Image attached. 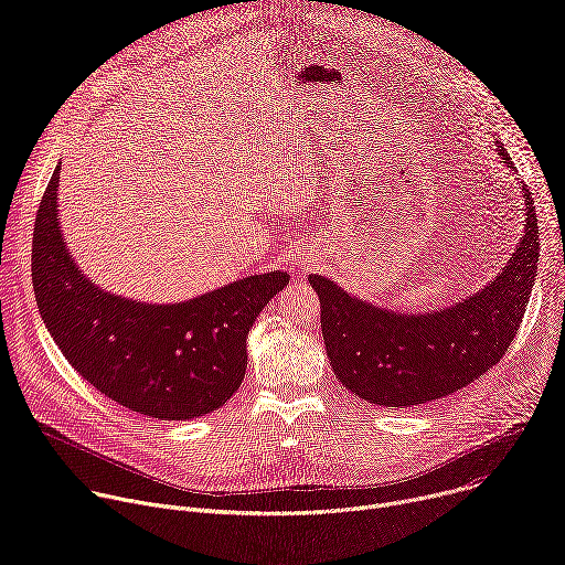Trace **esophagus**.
Wrapping results in <instances>:
<instances>
[{"label":"esophagus","instance_id":"34e87169","mask_svg":"<svg viewBox=\"0 0 565 565\" xmlns=\"http://www.w3.org/2000/svg\"><path fill=\"white\" fill-rule=\"evenodd\" d=\"M295 264L301 266V268H306V257H303L301 253H297V255H295Z\"/></svg>","mask_w":565,"mask_h":565}]
</instances>
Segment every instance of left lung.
<instances>
[{"label": "left lung", "instance_id": "1", "mask_svg": "<svg viewBox=\"0 0 565 565\" xmlns=\"http://www.w3.org/2000/svg\"><path fill=\"white\" fill-rule=\"evenodd\" d=\"M497 149L512 170L501 140ZM525 199L523 236L503 270L473 295L436 310L399 312L360 299L324 275H310L321 303V335L335 377L380 407H414L449 395L510 349L536 277L539 227L532 194Z\"/></svg>", "mask_w": 565, "mask_h": 565}]
</instances>
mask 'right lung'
Returning <instances> with one entry per match:
<instances>
[{
    "label": "right lung",
    "mask_w": 565,
    "mask_h": 565,
    "mask_svg": "<svg viewBox=\"0 0 565 565\" xmlns=\"http://www.w3.org/2000/svg\"><path fill=\"white\" fill-rule=\"evenodd\" d=\"M60 163L33 232L40 315L68 364L118 405L158 420L221 409L246 375V338L290 275H248L188 301L147 303L114 295L71 257L60 227Z\"/></svg>",
    "instance_id": "1"
}]
</instances>
